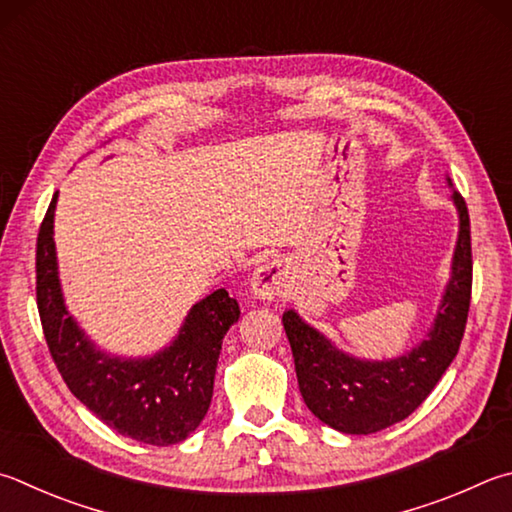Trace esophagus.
I'll return each instance as SVG.
<instances>
[{"label": "esophagus", "mask_w": 512, "mask_h": 512, "mask_svg": "<svg viewBox=\"0 0 512 512\" xmlns=\"http://www.w3.org/2000/svg\"><path fill=\"white\" fill-rule=\"evenodd\" d=\"M284 286L286 271L280 259H271V262L257 266L253 280H250V291H253L259 300H275V297L284 291Z\"/></svg>", "instance_id": "1"}]
</instances>
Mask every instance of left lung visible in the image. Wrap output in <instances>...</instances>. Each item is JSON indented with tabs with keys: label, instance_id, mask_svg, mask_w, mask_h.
<instances>
[{
	"label": "left lung",
	"instance_id": "obj_1",
	"mask_svg": "<svg viewBox=\"0 0 512 512\" xmlns=\"http://www.w3.org/2000/svg\"><path fill=\"white\" fill-rule=\"evenodd\" d=\"M452 199L459 210L452 277L430 333L405 356L380 362L353 358L333 347L293 309L282 315L304 403L333 430L374 434L403 421L430 396L457 356L470 311L472 246L466 201L459 192Z\"/></svg>",
	"mask_w": 512,
	"mask_h": 512
}]
</instances>
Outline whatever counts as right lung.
<instances>
[{
	"mask_svg": "<svg viewBox=\"0 0 512 512\" xmlns=\"http://www.w3.org/2000/svg\"><path fill=\"white\" fill-rule=\"evenodd\" d=\"M58 192L37 232L35 293L42 331L64 383L111 430L150 445L188 439L206 416L226 331L239 304L226 288L190 309L179 336L152 358H118L96 349L64 306L53 215Z\"/></svg>",
	"mask_w": 512,
	"mask_h": 512,
	"instance_id": "add662e5",
	"label": "right lung"
}]
</instances>
